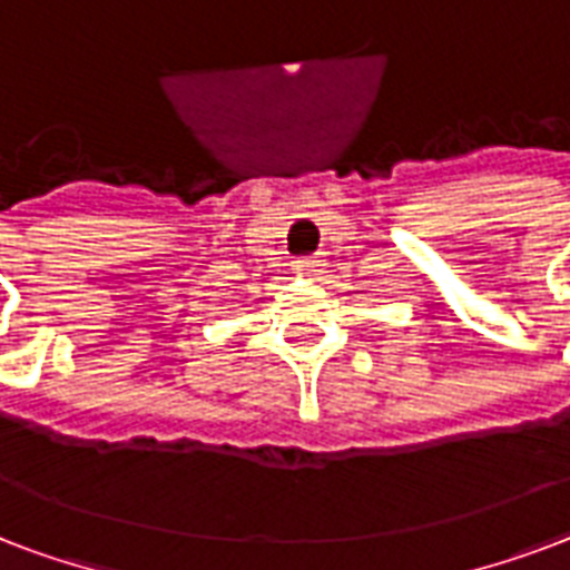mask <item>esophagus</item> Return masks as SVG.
<instances>
[{
    "label": "esophagus",
    "mask_w": 570,
    "mask_h": 570,
    "mask_svg": "<svg viewBox=\"0 0 570 570\" xmlns=\"http://www.w3.org/2000/svg\"><path fill=\"white\" fill-rule=\"evenodd\" d=\"M297 267H303V271L308 273H317L324 267V255H306V258H299Z\"/></svg>",
    "instance_id": "obj_1"
}]
</instances>
